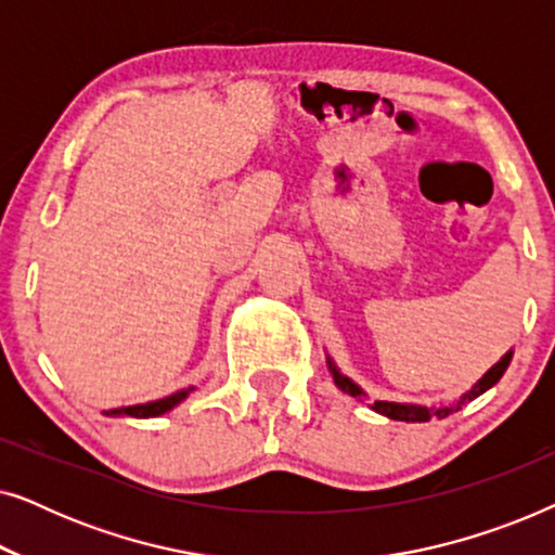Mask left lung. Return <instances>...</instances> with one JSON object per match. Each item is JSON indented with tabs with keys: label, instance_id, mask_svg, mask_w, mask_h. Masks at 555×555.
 Segmentation results:
<instances>
[{
	"label": "left lung",
	"instance_id": "1",
	"mask_svg": "<svg viewBox=\"0 0 555 555\" xmlns=\"http://www.w3.org/2000/svg\"><path fill=\"white\" fill-rule=\"evenodd\" d=\"M511 359H513V351H507L503 359H500L495 366H492L488 374H485L480 382H477L473 389H469L467 393H462V397L454 401V404H442V406H422V404H399V401H371V409L378 414L389 416V420H397V422H429V420H444L447 414L457 412V409H462V404H467V401H473L480 397V393H485L488 389H492L500 382V376L505 374V369L511 366ZM328 371L333 374V382H336V386L344 393H348V397L353 399H363L366 393H363V389L359 384H353L351 378L344 376L338 371L336 363H333V359L328 356Z\"/></svg>",
	"mask_w": 555,
	"mask_h": 555
}]
</instances>
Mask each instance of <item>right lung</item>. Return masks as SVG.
Returning <instances> with one entry per match:
<instances>
[{
    "label": "right lung",
    "mask_w": 555,
    "mask_h": 555,
    "mask_svg": "<svg viewBox=\"0 0 555 555\" xmlns=\"http://www.w3.org/2000/svg\"><path fill=\"white\" fill-rule=\"evenodd\" d=\"M194 391V386H189V389H181L177 393H169V397L164 399H156V401H146V404H133V406H120V409H108V412H103L105 416H135V420H149V416H162L166 412H171L173 406L181 404L189 393Z\"/></svg>",
    "instance_id": "obj_1"
}]
</instances>
